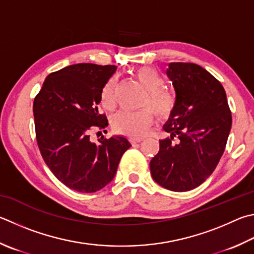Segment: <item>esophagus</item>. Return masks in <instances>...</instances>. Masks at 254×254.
Masks as SVG:
<instances>
[{"label": "esophagus", "instance_id": "obj_1", "mask_svg": "<svg viewBox=\"0 0 254 254\" xmlns=\"http://www.w3.org/2000/svg\"><path fill=\"white\" fill-rule=\"evenodd\" d=\"M143 141V139H130V142L132 143L133 145L134 144H137V143H141Z\"/></svg>", "mask_w": 254, "mask_h": 254}]
</instances>
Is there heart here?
Returning a JSON list of instances; mask_svg holds the SVG:
<instances>
[{"instance_id":"1","label":"heart","mask_w":254,"mask_h":254,"mask_svg":"<svg viewBox=\"0 0 254 254\" xmlns=\"http://www.w3.org/2000/svg\"><path fill=\"white\" fill-rule=\"evenodd\" d=\"M133 76L145 90L141 101L142 107L149 108L160 121H165L171 117L177 100L171 92L162 89L164 81L159 72L151 66H142L137 68ZM117 85V80L111 79L105 83L101 91V104L105 110L114 108ZM151 111L147 109L137 112L120 111L112 118V128L119 134L139 139L145 134L153 123Z\"/></svg>"}]
</instances>
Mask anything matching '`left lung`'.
<instances>
[{
    "instance_id": "8db88e82",
    "label": "left lung",
    "mask_w": 254,
    "mask_h": 254,
    "mask_svg": "<svg viewBox=\"0 0 254 254\" xmlns=\"http://www.w3.org/2000/svg\"><path fill=\"white\" fill-rule=\"evenodd\" d=\"M167 75L177 104L163 126L170 136L160 140L151 174L168 190L190 191L218 165L231 130V111L222 84L197 64L170 63Z\"/></svg>"
}]
</instances>
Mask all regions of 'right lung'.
I'll return each mask as SVG.
<instances>
[{
	"instance_id": "1",
	"label": "right lung",
	"mask_w": 254,
	"mask_h": 254,
	"mask_svg": "<svg viewBox=\"0 0 254 254\" xmlns=\"http://www.w3.org/2000/svg\"><path fill=\"white\" fill-rule=\"evenodd\" d=\"M115 71V65H68L49 74L34 99L36 141L44 162L59 181L77 192H96L111 182L131 146L120 135L90 140L91 131L109 124L98 105Z\"/></svg>"
}]
</instances>
